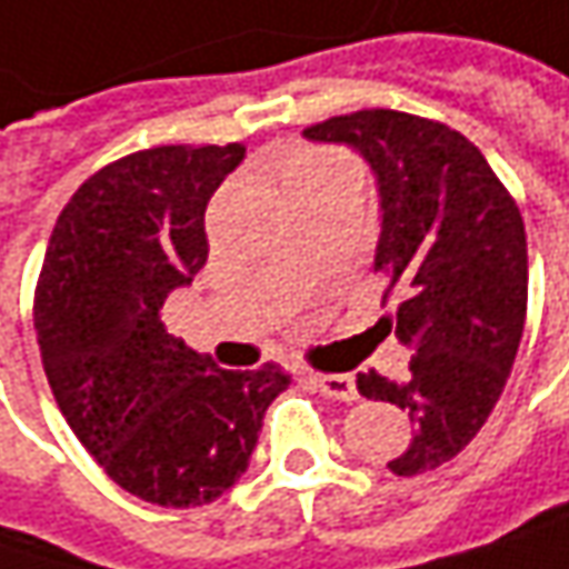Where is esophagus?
Returning <instances> with one entry per match:
<instances>
[{
  "mask_svg": "<svg viewBox=\"0 0 569 569\" xmlns=\"http://www.w3.org/2000/svg\"><path fill=\"white\" fill-rule=\"evenodd\" d=\"M309 380H312L318 392H325L331 399H341V402H353L357 399V383L348 373H312Z\"/></svg>",
  "mask_w": 569,
  "mask_h": 569,
  "instance_id": "34e87169",
  "label": "esophagus"
}]
</instances>
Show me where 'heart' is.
<instances>
[{"mask_svg":"<svg viewBox=\"0 0 569 569\" xmlns=\"http://www.w3.org/2000/svg\"><path fill=\"white\" fill-rule=\"evenodd\" d=\"M328 157H302V160H296L292 167H289V173H286V180L292 177V173H299V170H309V167H318V163H325Z\"/></svg>","mask_w":569,"mask_h":569,"instance_id":"b5f03b06","label":"heart"}]
</instances>
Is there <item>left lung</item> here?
<instances>
[{
  "label": "left lung",
  "instance_id": "left-lung-1",
  "mask_svg": "<svg viewBox=\"0 0 569 569\" xmlns=\"http://www.w3.org/2000/svg\"><path fill=\"white\" fill-rule=\"evenodd\" d=\"M309 141L363 153L380 186L377 270L402 286L392 325L412 348L406 383L360 373L367 399L416 421L389 460L396 477L435 470L463 451L499 402L528 309V244L516 199L477 144L441 121L363 109L309 124Z\"/></svg>",
  "mask_w": 569,
  "mask_h": 569
}]
</instances>
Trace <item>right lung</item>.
I'll return each instance as SVG.
<instances>
[{"instance_id": "obj_1", "label": "right lung", "mask_w": 569, "mask_h": 569, "mask_svg": "<svg viewBox=\"0 0 569 569\" xmlns=\"http://www.w3.org/2000/svg\"><path fill=\"white\" fill-rule=\"evenodd\" d=\"M244 144H163L92 173L63 206L34 289L53 399L99 467L131 496L189 509L248 470L277 363L221 370L167 335L163 302L209 257L206 206Z\"/></svg>"}]
</instances>
